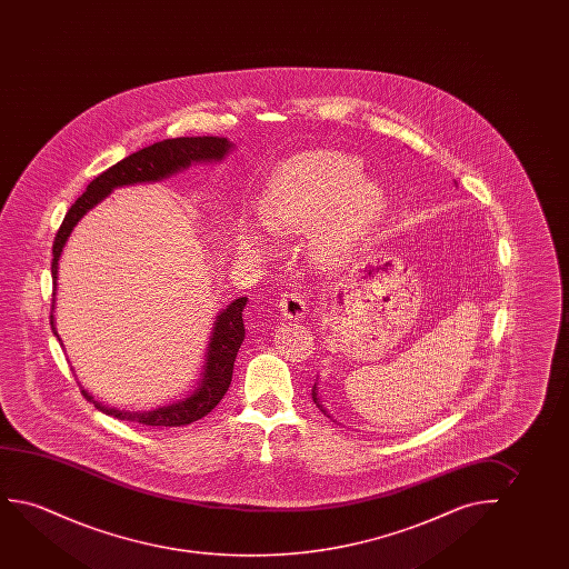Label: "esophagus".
Segmentation results:
<instances>
[{
    "instance_id": "1",
    "label": "esophagus",
    "mask_w": 569,
    "mask_h": 569,
    "mask_svg": "<svg viewBox=\"0 0 569 569\" xmlns=\"http://www.w3.org/2000/svg\"><path fill=\"white\" fill-rule=\"evenodd\" d=\"M280 311L283 312V317L289 320H303L307 315V303H305L303 297L293 291L283 293L280 301Z\"/></svg>"
}]
</instances>
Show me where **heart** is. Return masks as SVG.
<instances>
[{"mask_svg":"<svg viewBox=\"0 0 569 569\" xmlns=\"http://www.w3.org/2000/svg\"><path fill=\"white\" fill-rule=\"evenodd\" d=\"M387 208L382 188L361 179L358 159L315 151L283 164L260 203V219L273 233H303L315 226L312 249L322 264H342L363 244ZM239 249L268 250L264 234L242 223Z\"/></svg>","mask_w":569,"mask_h":569,"instance_id":"1","label":"heart"}]
</instances>
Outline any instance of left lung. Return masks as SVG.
Here are the masks:
<instances>
[{
	"label": "left lung",
	"instance_id": "left-lung-1",
	"mask_svg": "<svg viewBox=\"0 0 569 569\" xmlns=\"http://www.w3.org/2000/svg\"><path fill=\"white\" fill-rule=\"evenodd\" d=\"M312 400H315V402H317V406H319L320 410H322V412L327 413V410H325V408H322V405H320V400H319V389H317V385H315V387H312ZM328 416V413H327ZM328 418H330V416H328Z\"/></svg>",
	"mask_w": 569,
	"mask_h": 569
}]
</instances>
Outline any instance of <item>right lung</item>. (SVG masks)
<instances>
[{
	"instance_id": "obj_1",
	"label": "right lung",
	"mask_w": 569,
	"mask_h": 569,
	"mask_svg": "<svg viewBox=\"0 0 569 569\" xmlns=\"http://www.w3.org/2000/svg\"><path fill=\"white\" fill-rule=\"evenodd\" d=\"M233 149V143L227 138L218 136H202V138H172V140L157 141L149 148L140 149L132 156L126 157L110 169L94 177L86 192L79 196L76 203L71 206L62 226L56 233L54 247H52V281H54V293H52V315L50 325L56 338L54 307L56 286H58V260L62 257L66 241L70 239L73 227L78 226L79 219L86 216L87 211L93 210L97 203L102 202L114 188L138 184V182H157L167 179L174 172L184 171L192 163H211L221 161L223 157ZM247 297L234 299L233 303L227 305L223 311L218 312L213 328H211L210 343L206 350L203 369L200 373V381L192 395L182 398L179 402L169 406H159L156 410L148 412H128L117 410L97 402L86 389H81L83 397L93 402L97 410L117 420L136 421L141 426L151 428H180L192 421L200 420L219 405V400L226 397L227 389L233 379L234 358L244 340V322H242V309L247 305Z\"/></svg>"
}]
</instances>
